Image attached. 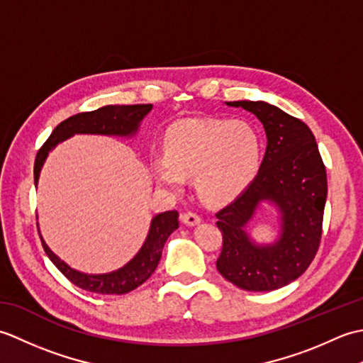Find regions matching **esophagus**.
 <instances>
[{
    "label": "esophagus",
    "mask_w": 363,
    "mask_h": 363,
    "mask_svg": "<svg viewBox=\"0 0 363 363\" xmlns=\"http://www.w3.org/2000/svg\"><path fill=\"white\" fill-rule=\"evenodd\" d=\"M181 220H182V223H186V225H189V226H195L199 221H201V217H199V215L195 212H186L181 215Z\"/></svg>",
    "instance_id": "34e87169"
}]
</instances>
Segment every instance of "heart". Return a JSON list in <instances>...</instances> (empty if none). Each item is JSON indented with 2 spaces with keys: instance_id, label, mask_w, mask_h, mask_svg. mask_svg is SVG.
Masks as SVG:
<instances>
[{
  "instance_id": "1",
  "label": "heart",
  "mask_w": 363,
  "mask_h": 363,
  "mask_svg": "<svg viewBox=\"0 0 363 363\" xmlns=\"http://www.w3.org/2000/svg\"><path fill=\"white\" fill-rule=\"evenodd\" d=\"M262 162V137L248 120H184L168 130L165 156L151 159L154 179L179 191L195 174L204 201L223 204L238 196L256 177Z\"/></svg>"
}]
</instances>
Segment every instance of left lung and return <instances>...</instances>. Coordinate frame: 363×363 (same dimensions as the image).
I'll list each match as a JSON object with an SVG mask.
<instances>
[{"label": "left lung", "mask_w": 363, "mask_h": 363, "mask_svg": "<svg viewBox=\"0 0 363 363\" xmlns=\"http://www.w3.org/2000/svg\"><path fill=\"white\" fill-rule=\"evenodd\" d=\"M256 115L267 133L259 172L242 195L215 213L223 235L220 274L248 291L281 289L303 274L318 251L328 196L326 168L309 126L265 101H230ZM280 212V237L259 245L245 225L260 202Z\"/></svg>", "instance_id": "8db88e82"}]
</instances>
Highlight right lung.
<instances>
[{
	"label": "right lung",
	"mask_w": 363,
	"mask_h": 363,
	"mask_svg": "<svg viewBox=\"0 0 363 363\" xmlns=\"http://www.w3.org/2000/svg\"><path fill=\"white\" fill-rule=\"evenodd\" d=\"M152 104H134V106H104L101 109L76 113L73 117L64 120L54 128L48 140L38 150L34 164V182L37 186L40 169L45 164L48 152L57 143L67 140L74 134H99V135H118V137H133L140 121L150 113ZM179 213L176 211H168L157 213L151 220L150 233L143 246L133 260H129L125 267L115 269L112 273L104 274H86L76 272L68 267L64 260H60L54 254L48 245L40 235L42 246L54 265L59 268L68 281L78 285L79 289L101 293V295H123V293L133 291L138 285H142L157 268L162 256V250L169 234L179 228L177 221Z\"/></svg>",
	"instance_id": "right-lung-1"
}]
</instances>
